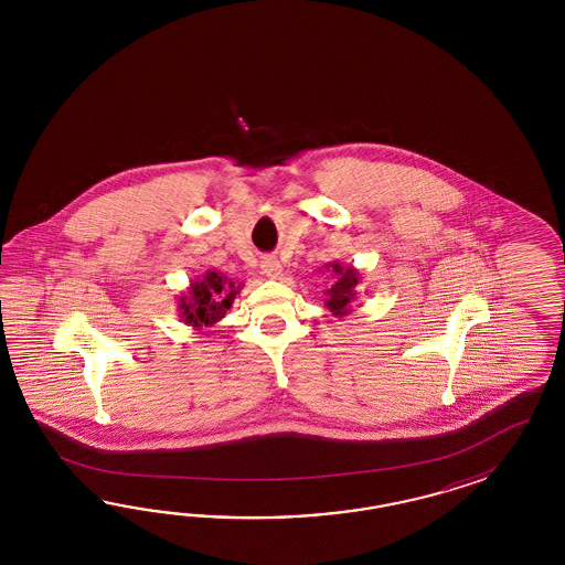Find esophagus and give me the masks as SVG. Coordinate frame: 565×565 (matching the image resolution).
<instances>
[{
	"label": "esophagus",
	"instance_id": "obj_1",
	"mask_svg": "<svg viewBox=\"0 0 565 565\" xmlns=\"http://www.w3.org/2000/svg\"><path fill=\"white\" fill-rule=\"evenodd\" d=\"M260 269H263V274L267 275L269 279H279V277L284 275V267H281V263L275 257L263 258Z\"/></svg>",
	"mask_w": 565,
	"mask_h": 565
}]
</instances>
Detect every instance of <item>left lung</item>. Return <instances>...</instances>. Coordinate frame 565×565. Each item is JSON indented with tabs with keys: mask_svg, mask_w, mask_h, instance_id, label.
<instances>
[{
	"mask_svg": "<svg viewBox=\"0 0 565 565\" xmlns=\"http://www.w3.org/2000/svg\"><path fill=\"white\" fill-rule=\"evenodd\" d=\"M326 271L333 277V284L327 288L326 307L333 317H345L352 312V305L359 298V286L362 275L352 265H342L338 260L327 263Z\"/></svg>",
	"mask_w": 565,
	"mask_h": 565,
	"instance_id": "1",
	"label": "left lung"
}]
</instances>
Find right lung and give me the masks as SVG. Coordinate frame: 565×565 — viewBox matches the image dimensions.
Listing matches in <instances>:
<instances>
[{"mask_svg":"<svg viewBox=\"0 0 565 565\" xmlns=\"http://www.w3.org/2000/svg\"><path fill=\"white\" fill-rule=\"evenodd\" d=\"M239 290L242 284L232 281L227 275L215 269H209L203 277L190 281L189 290L178 296L180 319L194 329L213 327L232 308Z\"/></svg>","mask_w":565,"mask_h":565,"instance_id":"1","label":"right lung"}]
</instances>
